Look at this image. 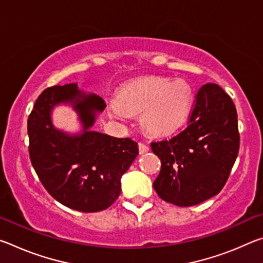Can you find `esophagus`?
Instances as JSON below:
<instances>
[{
	"label": "esophagus",
	"mask_w": 263,
	"mask_h": 263,
	"mask_svg": "<svg viewBox=\"0 0 263 263\" xmlns=\"http://www.w3.org/2000/svg\"><path fill=\"white\" fill-rule=\"evenodd\" d=\"M149 151V146L144 144V142H139V153L140 154H144V153H147Z\"/></svg>",
	"instance_id": "obj_1"
}]
</instances>
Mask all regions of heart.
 <instances>
[{"label": "heart", "instance_id": "heart-1", "mask_svg": "<svg viewBox=\"0 0 263 263\" xmlns=\"http://www.w3.org/2000/svg\"><path fill=\"white\" fill-rule=\"evenodd\" d=\"M193 104V89L184 81L152 78L123 89L118 102L110 104L116 118L141 112V124L154 135H166L183 123Z\"/></svg>", "mask_w": 263, "mask_h": 263}]
</instances>
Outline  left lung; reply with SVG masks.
Here are the masks:
<instances>
[{
	"label": "left lung",
	"instance_id": "obj_1",
	"mask_svg": "<svg viewBox=\"0 0 263 263\" xmlns=\"http://www.w3.org/2000/svg\"><path fill=\"white\" fill-rule=\"evenodd\" d=\"M239 145L232 99L218 84H204L195 96L183 130L171 139L151 142L161 161L154 190L163 201L177 206L206 201L225 185Z\"/></svg>",
	"mask_w": 263,
	"mask_h": 263
}]
</instances>
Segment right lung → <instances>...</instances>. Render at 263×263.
Returning <instances> with one entry per match:
<instances>
[{
    "instance_id": "obj_1",
    "label": "right lung",
    "mask_w": 263,
    "mask_h": 263,
    "mask_svg": "<svg viewBox=\"0 0 263 263\" xmlns=\"http://www.w3.org/2000/svg\"><path fill=\"white\" fill-rule=\"evenodd\" d=\"M70 103L78 111L84 132L69 136L52 127L50 111ZM103 99L84 94L77 83L53 86L35 101L28 119L31 163L44 188L62 205L82 212L108 209L121 194V179L139 153L130 138L90 131Z\"/></svg>"
}]
</instances>
